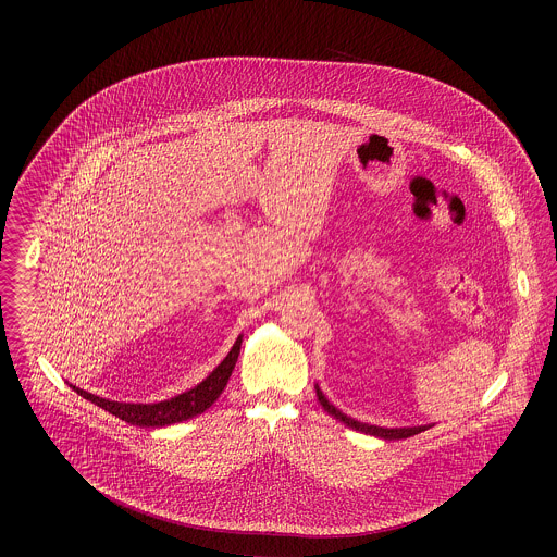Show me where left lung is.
<instances>
[{
    "label": "left lung",
    "instance_id": "obj_1",
    "mask_svg": "<svg viewBox=\"0 0 557 557\" xmlns=\"http://www.w3.org/2000/svg\"><path fill=\"white\" fill-rule=\"evenodd\" d=\"M315 393H318L321 407H323L332 418H336L338 422H343V424L352 428V430H359V432H363V434H371V436H377V438H384V441L409 438V436H413V434H420V432H424L428 428H432V424L411 425V428H409V425H405V428H382V425L363 424V422L352 420L350 416H346L341 409H336V407L325 398V395L321 393V388H319L318 384H315Z\"/></svg>",
    "mask_w": 557,
    "mask_h": 557
}]
</instances>
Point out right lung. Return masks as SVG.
<instances>
[{"mask_svg":"<svg viewBox=\"0 0 557 557\" xmlns=\"http://www.w3.org/2000/svg\"><path fill=\"white\" fill-rule=\"evenodd\" d=\"M239 346H242V336H238V341L234 343L232 350L227 352V357L198 386L189 388L177 397L160 400V403H119V400L91 395V393L77 388L73 384H71V388L81 397L91 400L94 405L102 407L104 411L116 416L119 420H123L127 424L139 425V428H162V425L186 422V420H191V418L205 413L212 403L219 398V395L223 393V388L230 382L232 371L236 368Z\"/></svg>","mask_w":557,"mask_h":557,"instance_id":"obj_1","label":"right lung"}]
</instances>
